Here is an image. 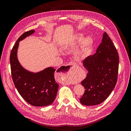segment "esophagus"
<instances>
[{"label": "esophagus", "instance_id": "34e87169", "mask_svg": "<svg viewBox=\"0 0 131 131\" xmlns=\"http://www.w3.org/2000/svg\"><path fill=\"white\" fill-rule=\"evenodd\" d=\"M68 66L69 67V68H67H67H64V69H66L68 70V72H65V73H63V75H66V74H69V73L70 74V73H72V72H73V69L74 68H76V67L78 66V64H77L76 63L74 62H70L69 63ZM68 69H69L68 70ZM66 72V73H65Z\"/></svg>", "mask_w": 131, "mask_h": 131}]
</instances>
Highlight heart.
Wrapping results in <instances>:
<instances>
[{
  "mask_svg": "<svg viewBox=\"0 0 131 131\" xmlns=\"http://www.w3.org/2000/svg\"><path fill=\"white\" fill-rule=\"evenodd\" d=\"M75 42L78 43H82L84 47L85 51H88L91 45V40L89 38H86L84 39L83 35L82 34H78L74 39Z\"/></svg>",
  "mask_w": 131,
  "mask_h": 131,
  "instance_id": "heart-1",
  "label": "heart"
}]
</instances>
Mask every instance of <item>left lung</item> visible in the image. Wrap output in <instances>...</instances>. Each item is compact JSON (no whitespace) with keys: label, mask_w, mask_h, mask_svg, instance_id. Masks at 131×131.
<instances>
[{"label":"left lung","mask_w":131,"mask_h":131,"mask_svg":"<svg viewBox=\"0 0 131 131\" xmlns=\"http://www.w3.org/2000/svg\"><path fill=\"white\" fill-rule=\"evenodd\" d=\"M118 64L117 50L108 34L104 32L96 53L83 61L88 73L81 81L85 89L80 100L82 104L98 105L108 98L116 84Z\"/></svg>","instance_id":"8db88e82"}]
</instances>
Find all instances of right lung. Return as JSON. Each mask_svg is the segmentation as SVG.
Segmentation results:
<instances>
[{"label": "right lung", "instance_id": "right-lung-1", "mask_svg": "<svg viewBox=\"0 0 131 131\" xmlns=\"http://www.w3.org/2000/svg\"><path fill=\"white\" fill-rule=\"evenodd\" d=\"M34 31L33 29L26 31L13 46L10 56L11 72L14 85L21 97L31 105L43 106L52 104L56 97L59 85L54 79L56 69L49 67L38 73H31L23 68L17 57L19 42Z\"/></svg>", "mask_w": 131, "mask_h": 131}]
</instances>
